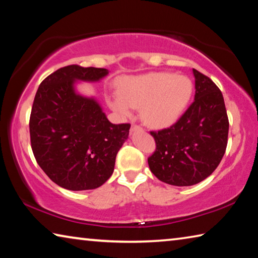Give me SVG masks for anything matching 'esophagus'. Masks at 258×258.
<instances>
[{"label": "esophagus", "instance_id": "esophagus-1", "mask_svg": "<svg viewBox=\"0 0 258 258\" xmlns=\"http://www.w3.org/2000/svg\"><path fill=\"white\" fill-rule=\"evenodd\" d=\"M138 130H142V127L140 125H137V124H133L132 127H131V131H132V132H133V131H138Z\"/></svg>", "mask_w": 258, "mask_h": 258}]
</instances>
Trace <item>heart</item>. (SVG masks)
I'll return each instance as SVG.
<instances>
[{"label":"heart","mask_w":258,"mask_h":258,"mask_svg":"<svg viewBox=\"0 0 258 258\" xmlns=\"http://www.w3.org/2000/svg\"><path fill=\"white\" fill-rule=\"evenodd\" d=\"M192 90L189 77L167 72L151 73L121 81L118 95L109 100V106L123 117L131 116L132 108H141V118L148 126L163 128L182 116Z\"/></svg>","instance_id":"obj_1"}]
</instances>
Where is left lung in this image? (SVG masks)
I'll return each instance as SVG.
<instances>
[{
  "label": "left lung",
  "mask_w": 258,
  "mask_h": 258,
  "mask_svg": "<svg viewBox=\"0 0 258 258\" xmlns=\"http://www.w3.org/2000/svg\"><path fill=\"white\" fill-rule=\"evenodd\" d=\"M195 100L175 124L151 131L156 150L149 158L152 174L167 184L194 185L215 171L228 146L229 118L221 90L197 69Z\"/></svg>",
  "instance_id": "8db88e82"
}]
</instances>
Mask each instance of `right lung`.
Here are the masks:
<instances>
[{
	"instance_id": "1",
	"label": "right lung",
	"mask_w": 258,
	"mask_h": 258,
	"mask_svg": "<svg viewBox=\"0 0 258 258\" xmlns=\"http://www.w3.org/2000/svg\"><path fill=\"white\" fill-rule=\"evenodd\" d=\"M104 68L71 64L43 81L29 118L35 159L55 184L73 191L91 190L111 176L117 152L131 124H112L94 99L74 91V82L99 81Z\"/></svg>"
}]
</instances>
